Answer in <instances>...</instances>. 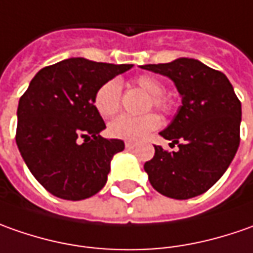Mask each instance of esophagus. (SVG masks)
Returning <instances> with one entry per match:
<instances>
[{
	"label": "esophagus",
	"instance_id": "obj_1",
	"mask_svg": "<svg viewBox=\"0 0 253 253\" xmlns=\"http://www.w3.org/2000/svg\"><path fill=\"white\" fill-rule=\"evenodd\" d=\"M125 145H126L127 150H131V148H134L135 147V143H133V141H126V143H125Z\"/></svg>",
	"mask_w": 253,
	"mask_h": 253
}]
</instances>
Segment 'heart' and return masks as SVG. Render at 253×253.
Instances as JSON below:
<instances>
[{"instance_id": "1", "label": "heart", "mask_w": 253, "mask_h": 253, "mask_svg": "<svg viewBox=\"0 0 253 253\" xmlns=\"http://www.w3.org/2000/svg\"><path fill=\"white\" fill-rule=\"evenodd\" d=\"M134 84L141 88L144 92L150 95V100L147 102V109L154 108L167 113L169 110V102L164 95L165 86L164 84L153 75H140L134 80ZM93 105L100 116L110 118L120 108V84L116 80H110L105 83L95 93ZM161 125L160 118L154 113H147L143 116H127L122 115L113 119L108 126V133L115 138L138 141L144 138L148 133L158 128Z\"/></svg>"}]
</instances>
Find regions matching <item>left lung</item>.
Returning <instances> with one entry per match:
<instances>
[{
	"mask_svg": "<svg viewBox=\"0 0 253 253\" xmlns=\"http://www.w3.org/2000/svg\"><path fill=\"white\" fill-rule=\"evenodd\" d=\"M141 68L169 77L182 96L176 116L160 133L179 150L154 145L153 160L144 164L150 183L170 199L199 196L224 175L240 147V99L221 71L195 58Z\"/></svg>",
	"mask_w": 253,
	"mask_h": 253,
	"instance_id": "obj_1",
	"label": "left lung"
}]
</instances>
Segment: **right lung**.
Wrapping results in <instances>:
<instances>
[{
	"instance_id": "1",
	"label": "right lung",
	"mask_w": 253,
	"mask_h": 253,
	"mask_svg": "<svg viewBox=\"0 0 253 253\" xmlns=\"http://www.w3.org/2000/svg\"><path fill=\"white\" fill-rule=\"evenodd\" d=\"M131 67L77 57L33 77L19 99L15 138L32 175L51 195L83 200L105 186L110 161L125 143L100 137L106 126L93 98L103 84Z\"/></svg>"
}]
</instances>
